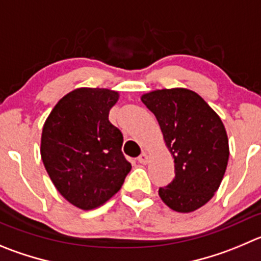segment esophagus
Instances as JSON below:
<instances>
[{
	"mask_svg": "<svg viewBox=\"0 0 261 261\" xmlns=\"http://www.w3.org/2000/svg\"><path fill=\"white\" fill-rule=\"evenodd\" d=\"M138 162L142 165H145L148 162V154L147 153H142V154L138 157Z\"/></svg>",
	"mask_w": 261,
	"mask_h": 261,
	"instance_id": "1",
	"label": "esophagus"
}]
</instances>
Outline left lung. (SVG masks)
Segmentation results:
<instances>
[{
    "mask_svg": "<svg viewBox=\"0 0 261 261\" xmlns=\"http://www.w3.org/2000/svg\"><path fill=\"white\" fill-rule=\"evenodd\" d=\"M142 101L157 118L174 157L175 177L158 191L177 213H192L207 203L225 174L229 144L220 117L188 89L150 91Z\"/></svg>",
    "mask_w": 261,
    "mask_h": 261,
    "instance_id": "left-lung-1",
    "label": "left lung"
}]
</instances>
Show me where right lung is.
I'll return each mask as SVG.
<instances>
[{
  "mask_svg": "<svg viewBox=\"0 0 261 261\" xmlns=\"http://www.w3.org/2000/svg\"><path fill=\"white\" fill-rule=\"evenodd\" d=\"M118 92L75 89L48 114L41 157L60 194L82 210H92L121 189L131 164L123 155L122 133L109 122Z\"/></svg>",
  "mask_w": 261,
  "mask_h": 261,
  "instance_id": "1",
  "label": "right lung"
}]
</instances>
